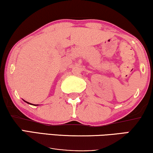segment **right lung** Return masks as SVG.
<instances>
[{
    "label": "right lung",
    "mask_w": 153,
    "mask_h": 153,
    "mask_svg": "<svg viewBox=\"0 0 153 153\" xmlns=\"http://www.w3.org/2000/svg\"><path fill=\"white\" fill-rule=\"evenodd\" d=\"M23 101H24V102H25L26 103H27V104H30V105H33V104H31V103H30V102H27V101H25V100H23ZM35 105V106H36V105Z\"/></svg>",
    "instance_id": "add662e5"
}]
</instances>
